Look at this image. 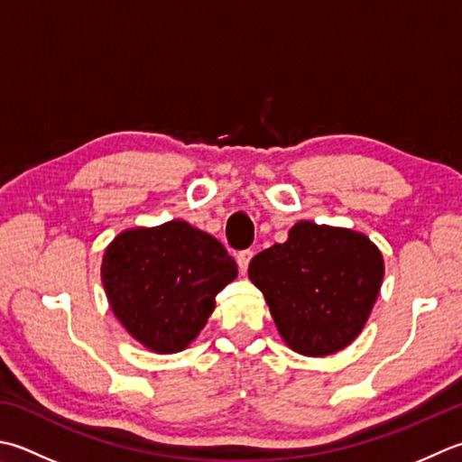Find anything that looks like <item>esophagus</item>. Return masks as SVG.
<instances>
[{
	"instance_id": "34e87169",
	"label": "esophagus",
	"mask_w": 462,
	"mask_h": 462,
	"mask_svg": "<svg viewBox=\"0 0 462 462\" xmlns=\"http://www.w3.org/2000/svg\"><path fill=\"white\" fill-rule=\"evenodd\" d=\"M252 256H254V252H252V250H242L240 254L236 256L238 268H240V273H242V274H246V270H248V264H250Z\"/></svg>"
}]
</instances>
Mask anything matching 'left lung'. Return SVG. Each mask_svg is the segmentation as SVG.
I'll list each match as a JSON object with an SVG mask.
<instances>
[{
  "mask_svg": "<svg viewBox=\"0 0 462 462\" xmlns=\"http://www.w3.org/2000/svg\"><path fill=\"white\" fill-rule=\"evenodd\" d=\"M280 337L298 355L327 356L348 346L381 292L383 254L365 234L298 222L284 244L250 260Z\"/></svg>",
  "mask_w": 462,
  "mask_h": 462,
  "instance_id": "8db88e82",
  "label": "left lung"
}]
</instances>
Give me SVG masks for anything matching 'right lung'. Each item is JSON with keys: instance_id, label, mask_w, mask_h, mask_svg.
I'll use <instances>...</instances> for the list:
<instances>
[{"instance_id": "right-lung-1", "label": "right lung", "mask_w": 462, "mask_h": 462, "mask_svg": "<svg viewBox=\"0 0 462 462\" xmlns=\"http://www.w3.org/2000/svg\"><path fill=\"white\" fill-rule=\"evenodd\" d=\"M236 276L222 244L182 220L117 234L102 260L116 319L160 355L184 350L200 334L216 294Z\"/></svg>"}]
</instances>
